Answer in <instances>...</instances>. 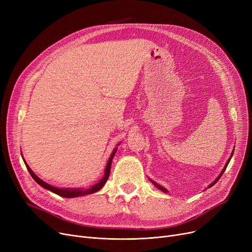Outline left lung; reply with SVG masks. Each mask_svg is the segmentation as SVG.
Returning <instances> with one entry per match:
<instances>
[{"instance_id":"1","label":"left lung","mask_w":252,"mask_h":252,"mask_svg":"<svg viewBox=\"0 0 252 252\" xmlns=\"http://www.w3.org/2000/svg\"><path fill=\"white\" fill-rule=\"evenodd\" d=\"M233 153H234V151H233V152H232V154H231V156H230V158H229V159H228V161H227V163H226V165H224V167H223V168H222V170H221V173H220V175H219V177H218V178H217V179H216V180H215V181H214V182H213V183H211V184H210V185H209V186H208V187H207V188H210V187H213V186H214V185H215V184H216V183H217V182H218V181H219V180H220V177H221V176H222V174H223V171H224V170H226V168H227V166H228V164H229V162H230V160H231V158H232V156H233ZM150 181H151V182H152V183H153V184H154V186H155V187H157V188H158V189H159V190H161V191H163V192H164V193H166V192H167V190H166V189H165V188H163V187H162V186H160V185H158V184H157V183H155V182H153V181H152V180H150Z\"/></svg>"}]
</instances>
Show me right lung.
<instances>
[{
  "label": "right lung",
  "instance_id": "add662e5",
  "mask_svg": "<svg viewBox=\"0 0 252 252\" xmlns=\"http://www.w3.org/2000/svg\"><path fill=\"white\" fill-rule=\"evenodd\" d=\"M116 150H117V148H115V149L113 150V152L111 153V155H110V157H109V159H108V161H107V164H106L104 177H103L97 184H95L94 186H92V187L89 188V189H68V188L62 189V188L53 187V186H51V185L47 184L46 182H44L43 180L39 179V178L33 173V171L31 169V167L28 165V163L25 162L24 159H23V161H24L26 167H28V170L30 171L31 176H32V179L39 185V186H42L43 188H45V189H47V190H49V191H51V192H53V193H55V194H57V195H59V196H61V197L73 198V197H79V196H84V195L95 193V192L99 191V190L104 186L105 183L107 182V180H108V177H109V174H110V168H111V162H112L113 156H114Z\"/></svg>",
  "mask_w": 252,
  "mask_h": 252
}]
</instances>
